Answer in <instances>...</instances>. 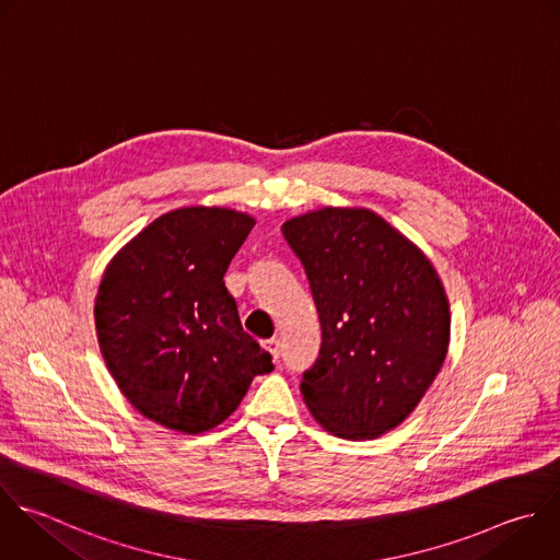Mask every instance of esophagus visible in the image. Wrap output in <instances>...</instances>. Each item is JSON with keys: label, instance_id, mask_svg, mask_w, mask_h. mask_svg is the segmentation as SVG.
<instances>
[{"label": "esophagus", "instance_id": "obj_1", "mask_svg": "<svg viewBox=\"0 0 560 560\" xmlns=\"http://www.w3.org/2000/svg\"><path fill=\"white\" fill-rule=\"evenodd\" d=\"M262 348L273 357V361L280 359V339H267V341L262 343Z\"/></svg>", "mask_w": 560, "mask_h": 560}]
</instances>
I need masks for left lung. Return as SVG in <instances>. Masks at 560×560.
I'll list each match as a JSON object with an SVG mask.
<instances>
[{
  "mask_svg": "<svg viewBox=\"0 0 560 560\" xmlns=\"http://www.w3.org/2000/svg\"><path fill=\"white\" fill-rule=\"evenodd\" d=\"M282 234L304 265L322 348L300 389L332 435L372 440L398 427L438 376L451 337L431 260L365 208H319Z\"/></svg>",
  "mask_w": 560,
  "mask_h": 560,
  "instance_id": "obj_1",
  "label": "left lung"
}]
</instances>
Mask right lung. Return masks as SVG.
Masks as SVG:
<instances>
[{
  "instance_id": "1",
  "label": "right lung",
  "mask_w": 560,
  "mask_h": 560,
  "mask_svg": "<svg viewBox=\"0 0 560 560\" xmlns=\"http://www.w3.org/2000/svg\"><path fill=\"white\" fill-rule=\"evenodd\" d=\"M256 225L230 208L162 214L107 265L94 319L103 359L149 420L201 433L241 405L271 354L249 337L223 276Z\"/></svg>"
}]
</instances>
